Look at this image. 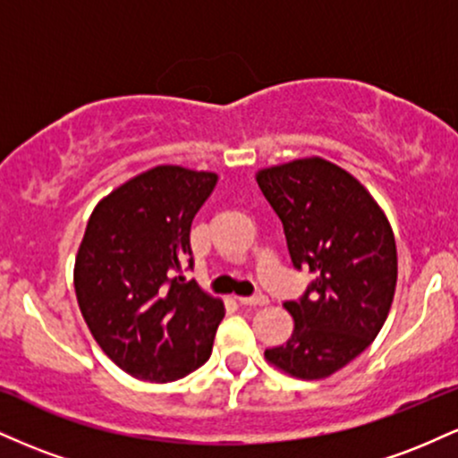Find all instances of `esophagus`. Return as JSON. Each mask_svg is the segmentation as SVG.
Segmentation results:
<instances>
[{
    "mask_svg": "<svg viewBox=\"0 0 458 458\" xmlns=\"http://www.w3.org/2000/svg\"><path fill=\"white\" fill-rule=\"evenodd\" d=\"M236 301L241 303V306H251V308H262L269 303V299L265 295H254V297H236Z\"/></svg>",
    "mask_w": 458,
    "mask_h": 458,
    "instance_id": "obj_1",
    "label": "esophagus"
}]
</instances>
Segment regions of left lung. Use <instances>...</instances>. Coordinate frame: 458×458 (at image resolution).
<instances>
[{"mask_svg": "<svg viewBox=\"0 0 458 458\" xmlns=\"http://www.w3.org/2000/svg\"><path fill=\"white\" fill-rule=\"evenodd\" d=\"M256 182L280 217L295 269L317 276L299 301L284 303L295 329L265 360L295 379H327L370 346L390 314L392 225L370 191L323 157L265 167Z\"/></svg>", "mask_w": 458, "mask_h": 458, "instance_id": "1", "label": "left lung"}]
</instances>
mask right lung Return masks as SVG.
I'll return each mask as SVG.
<instances>
[{
  "label": "right lung",
  "instance_id": "add662e5",
  "mask_svg": "<svg viewBox=\"0 0 458 458\" xmlns=\"http://www.w3.org/2000/svg\"><path fill=\"white\" fill-rule=\"evenodd\" d=\"M217 178L150 167L107 193L88 219L72 271L79 310L103 353L135 379H182L211 357L224 303L185 282L182 262Z\"/></svg>",
  "mask_w": 458,
  "mask_h": 458
}]
</instances>
